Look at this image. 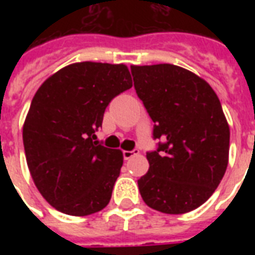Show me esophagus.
I'll use <instances>...</instances> for the list:
<instances>
[{"instance_id":"obj_1","label":"esophagus","mask_w":255,"mask_h":255,"mask_svg":"<svg viewBox=\"0 0 255 255\" xmlns=\"http://www.w3.org/2000/svg\"><path fill=\"white\" fill-rule=\"evenodd\" d=\"M139 154V150L138 149H133L131 150V151H128V150H124L123 151V157H124V160H129L131 157H133V155Z\"/></svg>"}]
</instances>
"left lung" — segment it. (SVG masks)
I'll use <instances>...</instances> for the list:
<instances>
[{
  "mask_svg": "<svg viewBox=\"0 0 255 255\" xmlns=\"http://www.w3.org/2000/svg\"><path fill=\"white\" fill-rule=\"evenodd\" d=\"M131 73L160 140L146 153L140 195L162 213L191 212L210 198L228 165L230 127L219 97L203 79L172 64L132 65Z\"/></svg>",
  "mask_w": 255,
  "mask_h": 255,
  "instance_id": "8db88e82",
  "label": "left lung"
}]
</instances>
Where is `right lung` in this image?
I'll return each mask as SVG.
<instances>
[{
    "label": "right lung",
    "instance_id": "1",
    "mask_svg": "<svg viewBox=\"0 0 255 255\" xmlns=\"http://www.w3.org/2000/svg\"><path fill=\"white\" fill-rule=\"evenodd\" d=\"M132 87L124 64H71L46 79L23 127L25 158L42 197L69 216L109 203L123 166L120 150L94 140L116 95Z\"/></svg>",
    "mask_w": 255,
    "mask_h": 255
}]
</instances>
